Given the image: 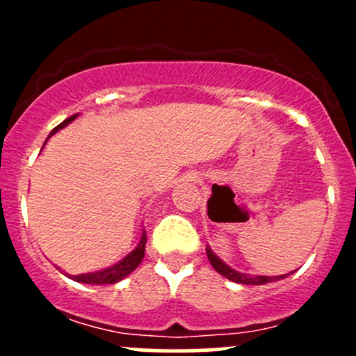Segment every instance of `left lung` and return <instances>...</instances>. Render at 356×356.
Returning a JSON list of instances; mask_svg holds the SVG:
<instances>
[{"mask_svg":"<svg viewBox=\"0 0 356 356\" xmlns=\"http://www.w3.org/2000/svg\"><path fill=\"white\" fill-rule=\"evenodd\" d=\"M207 257L210 260L211 267L218 272L220 275L227 277L229 281L238 282V284H248V286H260V284H267V282H274L279 281V279H284L286 275H248L243 274V272L234 270V268L229 267L225 261H222L217 254L211 251L210 246H207Z\"/></svg>","mask_w":356,"mask_h":356,"instance_id":"obj_1","label":"left lung"}]
</instances>
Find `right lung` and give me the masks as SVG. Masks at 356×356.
<instances>
[{
    "label": "right lung",
    "mask_w": 356,
    "mask_h": 356,
    "mask_svg": "<svg viewBox=\"0 0 356 356\" xmlns=\"http://www.w3.org/2000/svg\"><path fill=\"white\" fill-rule=\"evenodd\" d=\"M75 117H77V115H72L70 118H67V120H63L62 124L56 125V127L53 129L51 132H49L48 139L51 138L53 134H56L60 129L67 127L70 122H74ZM48 139L44 141V145L48 143ZM42 148H44V146H42ZM145 248H146V232L143 231L141 239H139L138 246H136L134 250L131 251V253L125 254V257L122 258L120 261H117V264L111 265V267L102 268V270L88 272V274L70 275V277L74 279V281L82 282V284H115V282H118V281H122L124 277H127L131 272H134L136 268L139 267V264H141L143 258H145Z\"/></svg>",
    "instance_id": "add662e5"
}]
</instances>
